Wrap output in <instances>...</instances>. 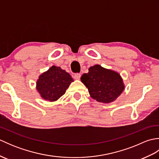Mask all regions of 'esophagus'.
Returning a JSON list of instances; mask_svg holds the SVG:
<instances>
[{"label":"esophagus","mask_w":159,"mask_h":159,"mask_svg":"<svg viewBox=\"0 0 159 159\" xmlns=\"http://www.w3.org/2000/svg\"><path fill=\"white\" fill-rule=\"evenodd\" d=\"M74 77L76 80H79L80 78V74H74Z\"/></svg>","instance_id":"esophagus-1"}]
</instances>
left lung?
<instances>
[{"mask_svg":"<svg viewBox=\"0 0 159 159\" xmlns=\"http://www.w3.org/2000/svg\"><path fill=\"white\" fill-rule=\"evenodd\" d=\"M80 80L88 89L91 98L99 102H113L125 88L119 73L100 65L90 67L88 73L83 74Z\"/></svg>","mask_w":159,"mask_h":159,"instance_id":"8db88e82","label":"left lung"}]
</instances>
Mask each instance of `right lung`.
<instances>
[{
    "mask_svg": "<svg viewBox=\"0 0 159 159\" xmlns=\"http://www.w3.org/2000/svg\"><path fill=\"white\" fill-rule=\"evenodd\" d=\"M73 79L60 67L52 66L39 76L36 89L43 100L55 102L59 99L68 88Z\"/></svg>",
    "mask_w": 159,
    "mask_h": 159,
    "instance_id": "right-lung-1",
    "label": "right lung"
}]
</instances>
